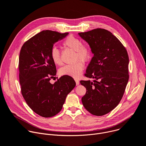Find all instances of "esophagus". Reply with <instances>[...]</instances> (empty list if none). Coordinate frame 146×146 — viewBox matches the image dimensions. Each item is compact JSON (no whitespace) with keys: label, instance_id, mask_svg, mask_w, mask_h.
I'll list each match as a JSON object with an SVG mask.
<instances>
[{"label":"esophagus","instance_id":"esophagus-1","mask_svg":"<svg viewBox=\"0 0 146 146\" xmlns=\"http://www.w3.org/2000/svg\"><path fill=\"white\" fill-rule=\"evenodd\" d=\"M75 82H76V85H78L79 84V80H78V79H75Z\"/></svg>","mask_w":146,"mask_h":146}]
</instances>
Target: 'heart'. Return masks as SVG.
Wrapping results in <instances>:
<instances>
[{
  "label": "heart",
  "instance_id": "obj_1",
  "mask_svg": "<svg viewBox=\"0 0 146 146\" xmlns=\"http://www.w3.org/2000/svg\"><path fill=\"white\" fill-rule=\"evenodd\" d=\"M63 45L67 47L71 50L76 52V60L86 61L91 56L90 47L82 44V41L79 38L69 35L63 42ZM50 57L53 62L57 66H61L62 61L61 58V53L57 47H53L50 51ZM81 61H78L75 64L66 65L61 68L59 73L61 75H67L73 78H78L84 68V64Z\"/></svg>",
  "mask_w": 146,
  "mask_h": 146
}]
</instances>
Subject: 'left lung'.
Returning a JSON list of instances; mask_svg holds the SVG:
<instances>
[{
    "label": "left lung",
    "mask_w": 146,
    "mask_h": 146,
    "mask_svg": "<svg viewBox=\"0 0 146 146\" xmlns=\"http://www.w3.org/2000/svg\"><path fill=\"white\" fill-rule=\"evenodd\" d=\"M93 54L85 76L80 80L86 89L82 102L92 114L102 116L114 109L121 100L129 80V57L125 47L111 32L102 28L78 33Z\"/></svg>",
    "instance_id": "left-lung-1"
}]
</instances>
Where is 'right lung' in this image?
I'll return each mask as SVG.
<instances>
[{"label":"right lung","instance_id":"add662e5","mask_svg":"<svg viewBox=\"0 0 146 146\" xmlns=\"http://www.w3.org/2000/svg\"><path fill=\"white\" fill-rule=\"evenodd\" d=\"M68 35L43 31L27 40L20 51L19 68L23 96L32 110L44 118L58 114L76 85L74 79L67 75L53 84L50 82L57 72L50 51L56 42Z\"/></svg>","mask_w":146,"mask_h":146}]
</instances>
